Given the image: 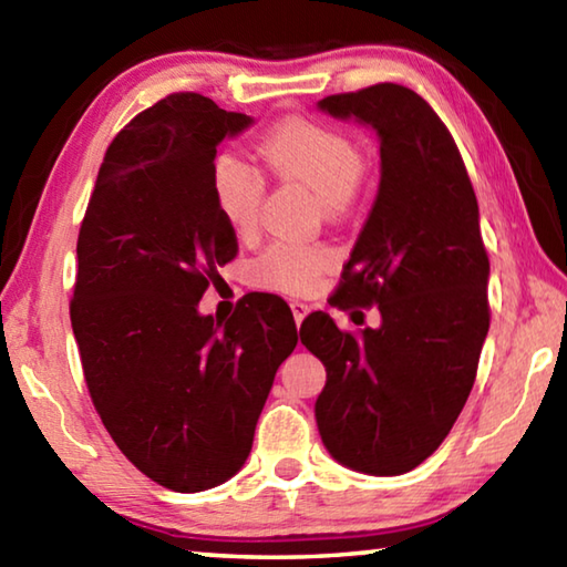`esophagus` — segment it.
I'll return each mask as SVG.
<instances>
[{
	"label": "esophagus",
	"instance_id": "1",
	"mask_svg": "<svg viewBox=\"0 0 567 567\" xmlns=\"http://www.w3.org/2000/svg\"><path fill=\"white\" fill-rule=\"evenodd\" d=\"M290 307H292V318H295V324H297V328H300L302 320L307 318V305H305V302H297V300H295Z\"/></svg>",
	"mask_w": 567,
	"mask_h": 567
}]
</instances>
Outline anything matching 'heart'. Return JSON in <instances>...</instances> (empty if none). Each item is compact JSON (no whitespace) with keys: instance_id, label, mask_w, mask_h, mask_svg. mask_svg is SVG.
Returning <instances> with one entry per match:
<instances>
[{"instance_id":"obj_1","label":"heart","mask_w":567,"mask_h":567,"mask_svg":"<svg viewBox=\"0 0 567 567\" xmlns=\"http://www.w3.org/2000/svg\"><path fill=\"white\" fill-rule=\"evenodd\" d=\"M257 152L277 177L315 189L322 209L338 213L350 203L364 172V157L348 134L310 120H285L257 142ZM213 195L219 215L237 237L255 235L262 215L265 182L252 165L219 155L213 165ZM332 265L322 245L272 243L257 257V280L285 292H302Z\"/></svg>"}]
</instances>
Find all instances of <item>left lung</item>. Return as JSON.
<instances>
[{
  "instance_id": "8db88e82",
  "label": "left lung",
  "mask_w": 567,
  "mask_h": 567,
  "mask_svg": "<svg viewBox=\"0 0 567 567\" xmlns=\"http://www.w3.org/2000/svg\"><path fill=\"white\" fill-rule=\"evenodd\" d=\"M318 110L378 134V197L338 295L340 307L378 305L380 324L352 334L324 312L302 322V344L328 370L315 420L340 465L402 475L455 425L491 328L477 199L455 140L412 90L385 82Z\"/></svg>"
}]
</instances>
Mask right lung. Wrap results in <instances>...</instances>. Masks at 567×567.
I'll use <instances>...</instances> for the list:
<instances>
[{
	"instance_id": "right-lung-1",
	"label": "right lung",
	"mask_w": 567,
	"mask_h": 567,
	"mask_svg": "<svg viewBox=\"0 0 567 567\" xmlns=\"http://www.w3.org/2000/svg\"><path fill=\"white\" fill-rule=\"evenodd\" d=\"M252 122L195 92L140 112L104 155L76 239L70 318L92 402L130 463L175 493L245 465L297 344L277 295L225 322L197 307L237 255L213 195L217 147Z\"/></svg>"
}]
</instances>
